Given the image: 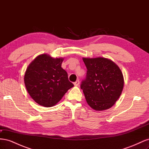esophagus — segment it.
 <instances>
[{"label": "esophagus", "instance_id": "1", "mask_svg": "<svg viewBox=\"0 0 149 149\" xmlns=\"http://www.w3.org/2000/svg\"><path fill=\"white\" fill-rule=\"evenodd\" d=\"M79 84V80L76 81L74 83V85L76 86H78Z\"/></svg>", "mask_w": 149, "mask_h": 149}]
</instances>
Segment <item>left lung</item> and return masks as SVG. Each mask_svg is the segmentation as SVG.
I'll return each mask as SVG.
<instances>
[{
	"instance_id": "8db88e82",
	"label": "left lung",
	"mask_w": 149,
	"mask_h": 149,
	"mask_svg": "<svg viewBox=\"0 0 149 149\" xmlns=\"http://www.w3.org/2000/svg\"><path fill=\"white\" fill-rule=\"evenodd\" d=\"M83 60L87 73L80 87L87 103L96 111L109 109L123 91V73L118 65L105 58H83Z\"/></svg>"
}]
</instances>
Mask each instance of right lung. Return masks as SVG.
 I'll list each match as a JSON object with an SVG mask.
<instances>
[{"instance_id":"obj_1","label":"right lung","mask_w":149,"mask_h":149,"mask_svg":"<svg viewBox=\"0 0 149 149\" xmlns=\"http://www.w3.org/2000/svg\"><path fill=\"white\" fill-rule=\"evenodd\" d=\"M63 58H54L47 54L38 56L26 70L24 83L31 97L39 105L52 107L59 102L74 86L61 68Z\"/></svg>"}]
</instances>
